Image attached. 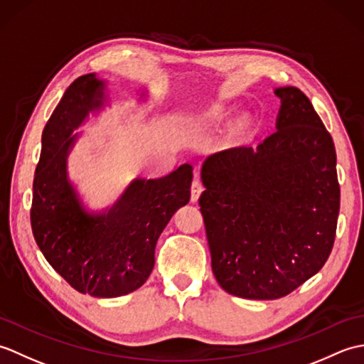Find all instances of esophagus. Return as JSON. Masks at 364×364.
<instances>
[{
  "label": "esophagus",
  "mask_w": 364,
  "mask_h": 364,
  "mask_svg": "<svg viewBox=\"0 0 364 364\" xmlns=\"http://www.w3.org/2000/svg\"><path fill=\"white\" fill-rule=\"evenodd\" d=\"M202 192H203V184L198 180V178H196V180L192 181V186H191V202H197Z\"/></svg>",
  "instance_id": "34e87169"
}]
</instances>
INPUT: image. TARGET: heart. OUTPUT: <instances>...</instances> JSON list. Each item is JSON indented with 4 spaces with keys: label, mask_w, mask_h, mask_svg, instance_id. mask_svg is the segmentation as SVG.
Here are the masks:
<instances>
[{
    "label": "heart",
    "mask_w": 364,
    "mask_h": 364,
    "mask_svg": "<svg viewBox=\"0 0 364 364\" xmlns=\"http://www.w3.org/2000/svg\"><path fill=\"white\" fill-rule=\"evenodd\" d=\"M220 114H222V112H220L219 109H214V111L206 112V114L202 115V122H210V120L218 119V117H220Z\"/></svg>",
    "instance_id": "1"
}]
</instances>
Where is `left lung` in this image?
<instances>
[{
    "mask_svg": "<svg viewBox=\"0 0 364 364\" xmlns=\"http://www.w3.org/2000/svg\"><path fill=\"white\" fill-rule=\"evenodd\" d=\"M277 131L203 162L198 198L215 280L252 300L288 296L333 249L339 183L333 139L297 87H278Z\"/></svg>",
    "mask_w": 364,
    "mask_h": 364,
    "instance_id": "left-lung-1",
    "label": "left lung"
}]
</instances>
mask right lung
Instances as JSON below:
<instances>
[{"instance_id": "obj_1", "label": "right lung", "mask_w": 364, "mask_h": 364, "mask_svg": "<svg viewBox=\"0 0 364 364\" xmlns=\"http://www.w3.org/2000/svg\"><path fill=\"white\" fill-rule=\"evenodd\" d=\"M106 82L95 73L75 80L42 133L33 184L31 227L38 249L64 280L92 297H119L146 282L158 237L191 198L192 167L156 180L136 178L111 208L89 213L68 180L67 158L89 112L105 105Z\"/></svg>"}]
</instances>
